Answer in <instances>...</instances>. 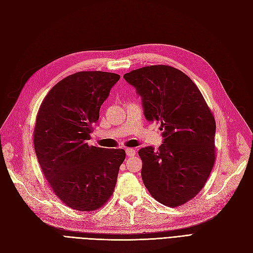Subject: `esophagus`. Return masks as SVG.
<instances>
[{
	"mask_svg": "<svg viewBox=\"0 0 253 253\" xmlns=\"http://www.w3.org/2000/svg\"><path fill=\"white\" fill-rule=\"evenodd\" d=\"M126 154L127 157H133V156H135L136 151L134 149H126Z\"/></svg>",
	"mask_w": 253,
	"mask_h": 253,
	"instance_id": "1",
	"label": "esophagus"
}]
</instances>
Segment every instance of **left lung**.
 Segmentation results:
<instances>
[{
	"mask_svg": "<svg viewBox=\"0 0 253 253\" xmlns=\"http://www.w3.org/2000/svg\"><path fill=\"white\" fill-rule=\"evenodd\" d=\"M124 78L142 98L147 121L160 124L163 143L142 147L141 177L157 201L186 203L202 189L214 164L215 121L190 78L165 65L143 67Z\"/></svg>",
	"mask_w": 253,
	"mask_h": 253,
	"instance_id": "1",
	"label": "left lung"
}]
</instances>
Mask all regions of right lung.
Returning a JSON list of instances; mask_svg holds the SVG:
<instances>
[{
    "label": "right lung",
    "mask_w": 253,
    "mask_h": 253,
    "mask_svg": "<svg viewBox=\"0 0 253 253\" xmlns=\"http://www.w3.org/2000/svg\"><path fill=\"white\" fill-rule=\"evenodd\" d=\"M119 78L101 71L74 73L57 83L40 107L34 150L51 188L73 210H98L115 188L125 150L90 146L86 141Z\"/></svg>",
    "instance_id": "obj_1"
}]
</instances>
